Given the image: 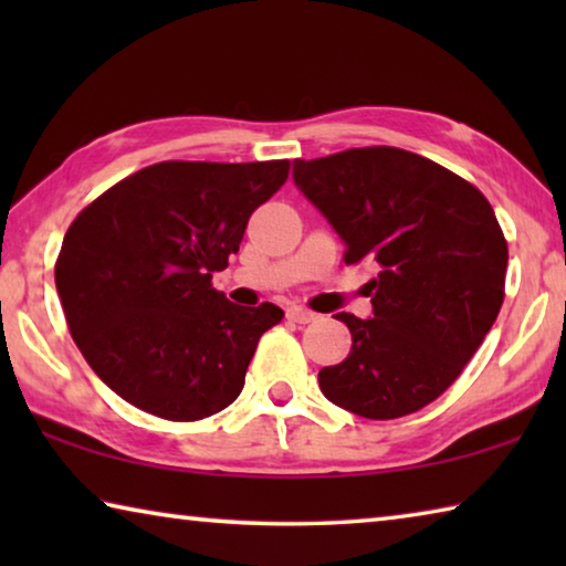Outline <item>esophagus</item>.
I'll list each match as a JSON object with an SVG mask.
<instances>
[{
  "instance_id": "1",
  "label": "esophagus",
  "mask_w": 566,
  "mask_h": 566,
  "mask_svg": "<svg viewBox=\"0 0 566 566\" xmlns=\"http://www.w3.org/2000/svg\"><path fill=\"white\" fill-rule=\"evenodd\" d=\"M286 319L294 322V324H310V322L317 319V314L310 312V310H302V306H290V310H286Z\"/></svg>"
}]
</instances>
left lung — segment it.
I'll return each instance as SVG.
<instances>
[{
	"label": "left lung",
	"mask_w": 566,
	"mask_h": 566,
	"mask_svg": "<svg viewBox=\"0 0 566 566\" xmlns=\"http://www.w3.org/2000/svg\"><path fill=\"white\" fill-rule=\"evenodd\" d=\"M296 189L347 247L371 262V317L339 312L349 357L319 371L332 405L397 419L462 375L504 302L506 242L494 209L462 177L397 147L294 159Z\"/></svg>",
	"instance_id": "8db88e82"
}]
</instances>
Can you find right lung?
I'll list each match as a JSON object with an SVG mask.
<instances>
[{
	"instance_id": "right-lung-1",
	"label": "right lung",
	"mask_w": 566,
	"mask_h": 566,
	"mask_svg": "<svg viewBox=\"0 0 566 566\" xmlns=\"http://www.w3.org/2000/svg\"><path fill=\"white\" fill-rule=\"evenodd\" d=\"M290 161H159L122 179L66 229L54 282L72 339L112 391L197 421L232 405L280 306L212 286Z\"/></svg>"
}]
</instances>
